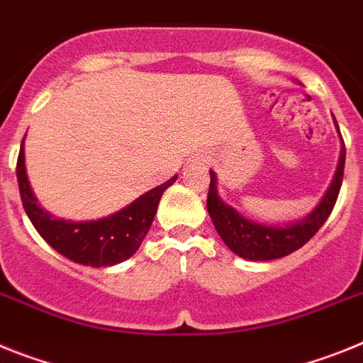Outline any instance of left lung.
I'll return each mask as SVG.
<instances>
[{"instance_id":"8db88e82","label":"left lung","mask_w":363,"mask_h":363,"mask_svg":"<svg viewBox=\"0 0 363 363\" xmlns=\"http://www.w3.org/2000/svg\"><path fill=\"white\" fill-rule=\"evenodd\" d=\"M338 128V124H336ZM340 131V129H338ZM343 143V138H342ZM343 166H345V144L342 147L338 169L334 181L327 190L325 197L321 199L311 216L292 223L289 226H269L259 225L256 220H248L238 213L232 206L225 203L217 195L216 173L210 172V188H208L206 208L212 217L217 234L225 241L230 250L242 259L250 261H270L285 257L298 248H301L311 238H314L318 230L323 226L333 212L340 188L343 181Z\"/></svg>"}]
</instances>
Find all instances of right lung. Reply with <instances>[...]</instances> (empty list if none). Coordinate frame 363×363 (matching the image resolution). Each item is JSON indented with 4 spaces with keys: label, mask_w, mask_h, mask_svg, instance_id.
<instances>
[{
    "label": "right lung",
    "mask_w": 363,
    "mask_h": 363,
    "mask_svg": "<svg viewBox=\"0 0 363 363\" xmlns=\"http://www.w3.org/2000/svg\"><path fill=\"white\" fill-rule=\"evenodd\" d=\"M16 177H18L25 212L34 228L38 230V234L67 259L100 269V267L122 263L138 250L150 232L164 190L173 184L177 175L147 194L140 195L135 203L125 206L121 212L99 220H82V223L58 219L40 208L25 173L23 143L16 164Z\"/></svg>",
    "instance_id": "1"
}]
</instances>
